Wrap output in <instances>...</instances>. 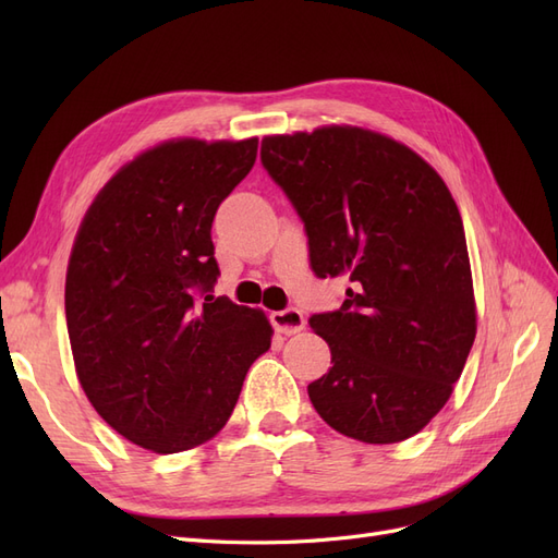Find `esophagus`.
I'll use <instances>...</instances> for the list:
<instances>
[{"label":"esophagus","instance_id":"34e87169","mask_svg":"<svg viewBox=\"0 0 558 558\" xmlns=\"http://www.w3.org/2000/svg\"><path fill=\"white\" fill-rule=\"evenodd\" d=\"M272 326L277 328V332L283 335H295L302 328H305V316H302L300 310L289 307V310H281L272 314Z\"/></svg>","mask_w":558,"mask_h":558}]
</instances>
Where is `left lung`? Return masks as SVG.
Segmentation results:
<instances>
[{
    "mask_svg": "<svg viewBox=\"0 0 558 558\" xmlns=\"http://www.w3.org/2000/svg\"><path fill=\"white\" fill-rule=\"evenodd\" d=\"M260 160L305 223L314 275L351 281L340 310L310 318L332 356L307 386L314 410L353 440H408L445 408L477 332L459 207L414 150L361 128L275 134Z\"/></svg>",
    "mask_w": 558,
    "mask_h": 558,
    "instance_id": "obj_1",
    "label": "left lung"
}]
</instances>
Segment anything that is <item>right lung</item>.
<instances>
[{"label": "right lung", "mask_w": 558, "mask_h": 558, "mask_svg": "<svg viewBox=\"0 0 558 558\" xmlns=\"http://www.w3.org/2000/svg\"><path fill=\"white\" fill-rule=\"evenodd\" d=\"M258 140H179L125 165L78 228L64 314L78 381L97 414L156 453L207 442L269 349L260 310L214 295L216 209Z\"/></svg>", "instance_id": "add662e5"}]
</instances>
